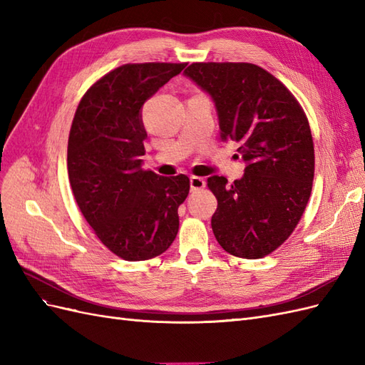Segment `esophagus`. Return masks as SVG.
Returning <instances> with one entry per match:
<instances>
[{"label": "esophagus", "mask_w": 365, "mask_h": 365, "mask_svg": "<svg viewBox=\"0 0 365 365\" xmlns=\"http://www.w3.org/2000/svg\"><path fill=\"white\" fill-rule=\"evenodd\" d=\"M205 187V180L201 178V176H190V190L196 192L201 190Z\"/></svg>", "instance_id": "1"}]
</instances>
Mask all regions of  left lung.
Returning <instances> with one entry per match:
<instances>
[{
	"label": "left lung",
	"mask_w": 365,
	"mask_h": 365,
	"mask_svg": "<svg viewBox=\"0 0 365 365\" xmlns=\"http://www.w3.org/2000/svg\"><path fill=\"white\" fill-rule=\"evenodd\" d=\"M189 77L215 103L220 138L239 143L245 173L228 185L207 180L217 200L212 228L219 245L242 259L279 248L300 220L312 190L315 155L302 106L279 79L254 63L196 62Z\"/></svg>",
	"instance_id": "obj_1"
}]
</instances>
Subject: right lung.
<instances>
[{
    "label": "right lung",
    "mask_w": 365,
    "mask_h": 365,
    "mask_svg": "<svg viewBox=\"0 0 365 365\" xmlns=\"http://www.w3.org/2000/svg\"><path fill=\"white\" fill-rule=\"evenodd\" d=\"M185 65H121L85 93L73 118L67 161L76 202L102 244L129 262L160 256L178 233L190 181L143 170L141 108Z\"/></svg>",
    "instance_id": "1"
}]
</instances>
